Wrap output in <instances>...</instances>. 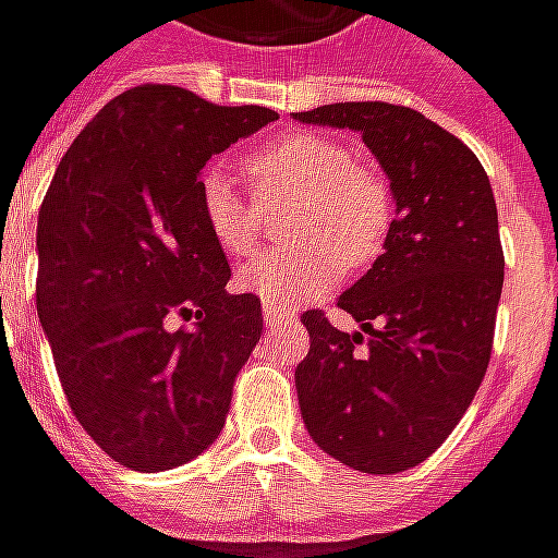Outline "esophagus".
<instances>
[{"mask_svg": "<svg viewBox=\"0 0 558 558\" xmlns=\"http://www.w3.org/2000/svg\"><path fill=\"white\" fill-rule=\"evenodd\" d=\"M263 319H266L268 328H275V326H287V323H292V319H295V314H292V311H287V307H280V304L263 302Z\"/></svg>", "mask_w": 558, "mask_h": 558, "instance_id": "1", "label": "esophagus"}]
</instances>
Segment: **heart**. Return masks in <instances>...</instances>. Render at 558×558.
<instances>
[{
	"mask_svg": "<svg viewBox=\"0 0 558 558\" xmlns=\"http://www.w3.org/2000/svg\"><path fill=\"white\" fill-rule=\"evenodd\" d=\"M244 170L263 206L295 203L283 230L295 244L239 268V290L292 307L331 290L343 278V266L362 268L383 251L391 194L338 140L290 134L251 155ZM199 215L227 256H247L259 242V206L244 199L220 167L199 179Z\"/></svg>",
	"mask_w": 558,
	"mask_h": 558,
	"instance_id": "1",
	"label": "heart"
}]
</instances>
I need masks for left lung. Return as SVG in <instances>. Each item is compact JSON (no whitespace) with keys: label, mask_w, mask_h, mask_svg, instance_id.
<instances>
[{"label":"left lung","mask_w":558,"mask_h":558,"mask_svg":"<svg viewBox=\"0 0 558 558\" xmlns=\"http://www.w3.org/2000/svg\"><path fill=\"white\" fill-rule=\"evenodd\" d=\"M292 119L359 131L395 196L383 254L338 299L359 331L307 311L311 352L295 367L311 439L350 469L395 475L448 439L487 374L505 278L490 179L410 107L347 101Z\"/></svg>","instance_id":"1"}]
</instances>
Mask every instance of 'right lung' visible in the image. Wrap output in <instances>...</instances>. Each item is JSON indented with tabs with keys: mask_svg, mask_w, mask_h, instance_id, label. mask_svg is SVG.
Returning <instances> with one entry per match:
<instances>
[{
	"mask_svg": "<svg viewBox=\"0 0 558 558\" xmlns=\"http://www.w3.org/2000/svg\"><path fill=\"white\" fill-rule=\"evenodd\" d=\"M179 86H134L80 131L38 211V319L83 430L163 472L215 442L263 335L259 299L199 215L211 155L275 122ZM175 318L195 323L175 329Z\"/></svg>",
	"mask_w": 558,
	"mask_h": 558,
	"instance_id": "obj_1",
	"label": "right lung"
}]
</instances>
